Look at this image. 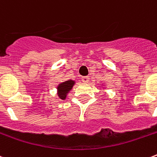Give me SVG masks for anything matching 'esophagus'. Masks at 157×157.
Returning <instances> with one entry per match:
<instances>
[{
	"label": "esophagus",
	"instance_id": "34e87169",
	"mask_svg": "<svg viewBox=\"0 0 157 157\" xmlns=\"http://www.w3.org/2000/svg\"><path fill=\"white\" fill-rule=\"evenodd\" d=\"M82 81L85 82V83H88L89 82V80H90V77L89 76H83L82 78H81Z\"/></svg>",
	"mask_w": 157,
	"mask_h": 157
}]
</instances>
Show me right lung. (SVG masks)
<instances>
[{
    "mask_svg": "<svg viewBox=\"0 0 157 157\" xmlns=\"http://www.w3.org/2000/svg\"><path fill=\"white\" fill-rule=\"evenodd\" d=\"M75 81L72 80H68L67 81H64L63 83L58 85L57 86V94L61 100H65L67 97V94L72 89Z\"/></svg>",
    "mask_w": 157,
    "mask_h": 157,
    "instance_id": "1",
    "label": "right lung"
}]
</instances>
